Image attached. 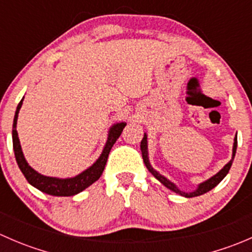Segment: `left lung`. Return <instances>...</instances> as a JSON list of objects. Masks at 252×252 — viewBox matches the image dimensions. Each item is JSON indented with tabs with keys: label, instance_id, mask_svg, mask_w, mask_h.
Masks as SVG:
<instances>
[{
	"label": "left lung",
	"instance_id": "left-lung-1",
	"mask_svg": "<svg viewBox=\"0 0 252 252\" xmlns=\"http://www.w3.org/2000/svg\"><path fill=\"white\" fill-rule=\"evenodd\" d=\"M236 146H238V138H234V144H233V154H232V159H230L229 162H228L227 164H225L224 167H223L222 169H220L218 173H216L215 175H212L211 178H208L207 180H205V182L200 183L199 185H197V188L195 190H192V191H183V190H180L179 188L177 187V185L174 184L173 182H171L169 179H167L164 175H162L159 172H157L156 169L154 168V167L151 166V163H150V159H149V150H147V135L146 133H144V138H142L141 140V144H140V149H141V154H142V158H144V163L145 166H146V168L149 169V172L154 175L155 178H156L157 180H158L161 184H163L164 187L167 188V189L172 190L173 192H177V194L182 195V196H185V197H195V196H200V195H204L206 194L207 191H210V190H212L213 188L217 187L218 184H220V182H222L223 179H224L225 175L228 174V172H229L230 167H232V163L233 161H234V157H235V152H236Z\"/></svg>",
	"mask_w": 252,
	"mask_h": 252
}]
</instances>
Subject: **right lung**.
Listing matches in <instances>:
<instances>
[{
	"mask_svg": "<svg viewBox=\"0 0 252 252\" xmlns=\"http://www.w3.org/2000/svg\"><path fill=\"white\" fill-rule=\"evenodd\" d=\"M23 100H24V97L22 98V101L18 105L16 114H14L13 129H12V140H13L14 156H16L18 167L20 168L22 173L24 174L28 183L30 185H32L34 188H36V189H39L40 191L48 195H52V196H73V195H77L79 192L83 191V190H85L93 183H95L101 177V174H102L112 146L117 141V139L121 136L124 126H126V122L114 123L111 126L107 134V140H106V144L103 146L100 157L89 168H86L85 171L77 174L75 177L70 178L47 177V175L39 173L32 166H29V163L25 159L24 154H23L22 146H20V141L19 138H18L17 131V121L18 113H19L20 108H22Z\"/></svg>",
	"mask_w": 252,
	"mask_h": 252,
	"instance_id": "1",
	"label": "right lung"
}]
</instances>
